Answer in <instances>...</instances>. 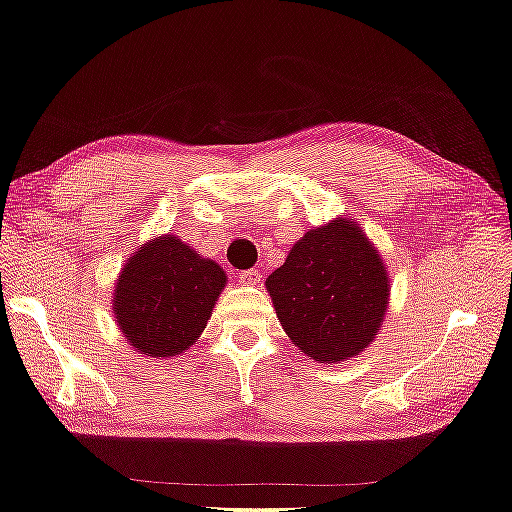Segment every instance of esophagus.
I'll use <instances>...</instances> for the list:
<instances>
[{"mask_svg": "<svg viewBox=\"0 0 512 512\" xmlns=\"http://www.w3.org/2000/svg\"><path fill=\"white\" fill-rule=\"evenodd\" d=\"M239 278H241V282H243V285H257V282H259V280H262V271H257V269L243 271Z\"/></svg>", "mask_w": 512, "mask_h": 512, "instance_id": "34e87169", "label": "esophagus"}]
</instances>
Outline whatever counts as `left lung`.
I'll return each mask as SVG.
<instances>
[{
	"label": "left lung",
	"instance_id": "8db88e82",
	"mask_svg": "<svg viewBox=\"0 0 512 512\" xmlns=\"http://www.w3.org/2000/svg\"><path fill=\"white\" fill-rule=\"evenodd\" d=\"M264 285L292 345L319 363L370 347L391 296L384 257L354 218L305 232Z\"/></svg>",
	"mask_w": 512,
	"mask_h": 512
}]
</instances>
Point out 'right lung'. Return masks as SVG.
<instances>
[{
	"instance_id": "right-lung-1",
	"label": "right lung",
	"mask_w": 512,
	"mask_h": 512,
	"mask_svg": "<svg viewBox=\"0 0 512 512\" xmlns=\"http://www.w3.org/2000/svg\"><path fill=\"white\" fill-rule=\"evenodd\" d=\"M227 273L177 234L144 241L126 259L112 292V312L133 352L172 358L207 329Z\"/></svg>"
}]
</instances>
